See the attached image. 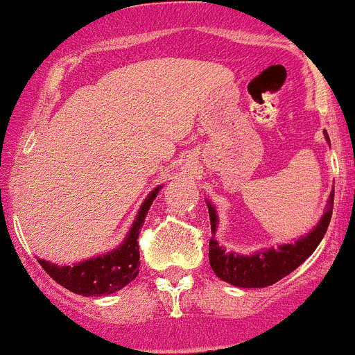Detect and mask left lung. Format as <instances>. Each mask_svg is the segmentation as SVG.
Segmentation results:
<instances>
[{
  "instance_id": "1",
  "label": "left lung",
  "mask_w": 355,
  "mask_h": 355,
  "mask_svg": "<svg viewBox=\"0 0 355 355\" xmlns=\"http://www.w3.org/2000/svg\"><path fill=\"white\" fill-rule=\"evenodd\" d=\"M324 136L329 141L328 132H324ZM333 198H335V191H331V195H329L326 212L315 226V230H312L307 236L297 240L293 245H282L278 250L271 248L268 252H259V254L248 255V257L247 255H234L227 254L212 238L209 241V259L212 271L223 282L231 283L234 286H241V288H264V286L275 285L276 282L295 271L321 243L322 236L329 226V220H331ZM209 214L210 231H212V236H216L217 216L216 210L210 205Z\"/></svg>"
}]
</instances>
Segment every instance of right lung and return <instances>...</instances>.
<instances>
[{
	"instance_id": "add662e5",
	"label": "right lung",
	"mask_w": 355,
	"mask_h": 355,
	"mask_svg": "<svg viewBox=\"0 0 355 355\" xmlns=\"http://www.w3.org/2000/svg\"><path fill=\"white\" fill-rule=\"evenodd\" d=\"M159 188L153 189L141 205V210L138 212L135 224H132L131 231H129L128 238L124 243L114 250L112 254L101 255V257L89 259L80 264L76 266H58L51 264V262L41 261L40 264L58 285L63 288L70 290V292L77 293L83 297H100L114 293L117 290L124 288L128 283L138 276L139 271V245L138 236L139 230L143 226L145 216L148 214L150 205L155 200Z\"/></svg>"
}]
</instances>
